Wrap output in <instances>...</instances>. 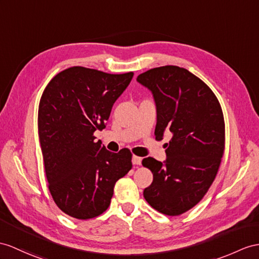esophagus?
Returning <instances> with one entry per match:
<instances>
[{
    "label": "esophagus",
    "mask_w": 259,
    "mask_h": 259,
    "mask_svg": "<svg viewBox=\"0 0 259 259\" xmlns=\"http://www.w3.org/2000/svg\"><path fill=\"white\" fill-rule=\"evenodd\" d=\"M142 158L141 157H138V156H133L132 157V162H133V165H141L142 163Z\"/></svg>",
    "instance_id": "34e87169"
}]
</instances>
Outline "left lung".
<instances>
[{"mask_svg": "<svg viewBox=\"0 0 259 259\" xmlns=\"http://www.w3.org/2000/svg\"><path fill=\"white\" fill-rule=\"evenodd\" d=\"M136 80L153 94L156 140L171 132L166 160L142 161L154 177L144 198L160 213L180 215L200 202L218 174L225 141L222 109L210 88L185 68H154Z\"/></svg>", "mask_w": 259, "mask_h": 259, "instance_id": "obj_1", "label": "left lung"}]
</instances>
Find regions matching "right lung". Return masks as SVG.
Returning <instances> with one entry per match:
<instances>
[{
    "label": "right lung",
    "instance_id": "obj_1",
    "mask_svg": "<svg viewBox=\"0 0 259 259\" xmlns=\"http://www.w3.org/2000/svg\"><path fill=\"white\" fill-rule=\"evenodd\" d=\"M134 73L71 67L52 79L38 109V136L55 203L79 220L108 209L116 181L132 169L127 148L112 153L93 133L106 126L113 104Z\"/></svg>",
    "mask_w": 259,
    "mask_h": 259
}]
</instances>
